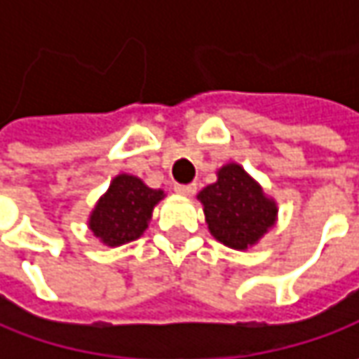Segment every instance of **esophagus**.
<instances>
[{"mask_svg":"<svg viewBox=\"0 0 359 359\" xmlns=\"http://www.w3.org/2000/svg\"><path fill=\"white\" fill-rule=\"evenodd\" d=\"M175 194H180V196H194L196 194V184H187V186H184V184H175Z\"/></svg>","mask_w":359,"mask_h":359,"instance_id":"obj_1","label":"esophagus"}]
</instances>
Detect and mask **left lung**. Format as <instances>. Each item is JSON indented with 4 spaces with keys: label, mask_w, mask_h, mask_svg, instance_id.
<instances>
[{
    "label": "left lung",
    "mask_w": 359,
    "mask_h": 359,
    "mask_svg": "<svg viewBox=\"0 0 359 359\" xmlns=\"http://www.w3.org/2000/svg\"><path fill=\"white\" fill-rule=\"evenodd\" d=\"M215 175L214 184L198 194L210 233L231 250L254 248L276 226L278 201L236 161L222 165Z\"/></svg>",
    "instance_id": "obj_1"
}]
</instances>
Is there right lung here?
Wrapping results in <instances>:
<instances>
[{"label": "right lung", "mask_w": 359, "mask_h": 359, "mask_svg": "<svg viewBox=\"0 0 359 359\" xmlns=\"http://www.w3.org/2000/svg\"><path fill=\"white\" fill-rule=\"evenodd\" d=\"M165 198L163 189H154L142 177L118 173L105 194L95 201L88 228L95 240L107 248H119L144 236L154 208Z\"/></svg>", "instance_id": "1"}]
</instances>
